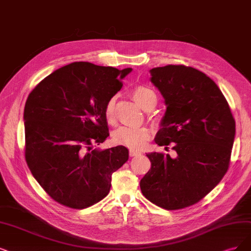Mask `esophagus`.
Instances as JSON below:
<instances>
[{"mask_svg": "<svg viewBox=\"0 0 251 251\" xmlns=\"http://www.w3.org/2000/svg\"><path fill=\"white\" fill-rule=\"evenodd\" d=\"M138 154H141V152H140V151H137V150H133V149H130V150H129V155H130L131 157H133V156H136V155H138Z\"/></svg>", "mask_w": 251, "mask_h": 251, "instance_id": "esophagus-1", "label": "esophagus"}]
</instances>
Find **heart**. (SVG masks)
<instances>
[{"label": "heart", "mask_w": 251, "mask_h": 251, "mask_svg": "<svg viewBox=\"0 0 251 251\" xmlns=\"http://www.w3.org/2000/svg\"><path fill=\"white\" fill-rule=\"evenodd\" d=\"M132 97L136 103L143 109L148 110L154 107L157 102L155 93L148 87L138 86L133 89ZM104 117L109 124H114L116 121V98H110L104 107ZM114 142L117 145L125 146L132 149L141 148L149 138V131L146 128L120 127L114 132Z\"/></svg>", "instance_id": "heart-1"}]
</instances>
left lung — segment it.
Masks as SVG:
<instances>
[{
    "mask_svg": "<svg viewBox=\"0 0 251 251\" xmlns=\"http://www.w3.org/2000/svg\"><path fill=\"white\" fill-rule=\"evenodd\" d=\"M150 74L166 105L155 143H175L177 156L147 154L151 169L141 180V190L163 209H183L205 198L227 172L235 120L218 86L201 71L168 65Z\"/></svg>",
    "mask_w": 251,
    "mask_h": 251,
    "instance_id": "left-lung-1",
    "label": "left lung"
}]
</instances>
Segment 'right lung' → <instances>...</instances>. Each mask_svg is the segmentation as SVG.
Returning a JSON list of instances; mask_svg holds the SVG:
<instances>
[{
  "mask_svg": "<svg viewBox=\"0 0 251 251\" xmlns=\"http://www.w3.org/2000/svg\"><path fill=\"white\" fill-rule=\"evenodd\" d=\"M131 68L119 70L74 62L41 80L26 99L25 160L33 177L62 205L83 209L104 199L111 175L128 160V149L100 150L109 135L106 102Z\"/></svg>",
  "mask_w": 251,
  "mask_h": 251,
  "instance_id": "1",
  "label": "right lung"
}]
</instances>
